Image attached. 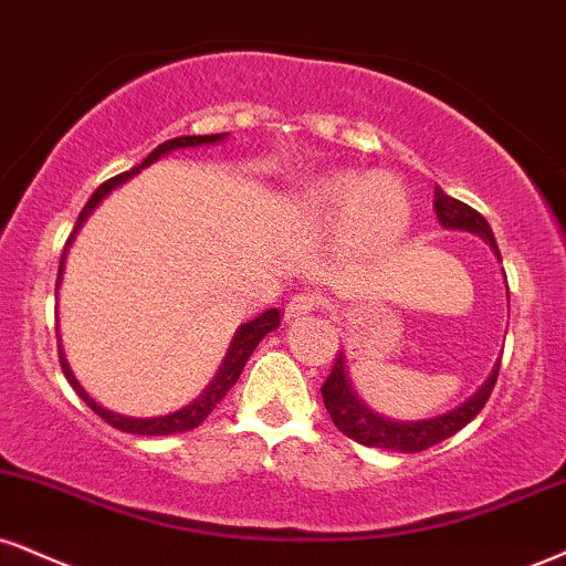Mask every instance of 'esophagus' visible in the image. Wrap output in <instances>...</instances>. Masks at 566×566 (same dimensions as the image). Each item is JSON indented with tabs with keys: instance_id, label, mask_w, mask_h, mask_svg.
<instances>
[{
	"instance_id": "obj_1",
	"label": "esophagus",
	"mask_w": 566,
	"mask_h": 566,
	"mask_svg": "<svg viewBox=\"0 0 566 566\" xmlns=\"http://www.w3.org/2000/svg\"><path fill=\"white\" fill-rule=\"evenodd\" d=\"M318 305H322V297H316L313 292H301V295H295L292 301L287 303V308H284V318H301V316H308L311 311H316Z\"/></svg>"
}]
</instances>
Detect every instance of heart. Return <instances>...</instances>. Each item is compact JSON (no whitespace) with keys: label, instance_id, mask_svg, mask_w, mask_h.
I'll return each mask as SVG.
<instances>
[{"label":"heart","instance_id":"heart-1","mask_svg":"<svg viewBox=\"0 0 566 566\" xmlns=\"http://www.w3.org/2000/svg\"><path fill=\"white\" fill-rule=\"evenodd\" d=\"M305 216L345 218V242L356 253L377 255L395 248L411 227L413 206L395 176L339 171L311 184L301 197Z\"/></svg>","mask_w":566,"mask_h":566}]
</instances>
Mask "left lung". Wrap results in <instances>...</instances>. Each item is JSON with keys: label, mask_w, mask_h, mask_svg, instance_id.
I'll return each mask as SVG.
<instances>
[{"label": "left lung", "mask_w": 566, "mask_h": 566, "mask_svg": "<svg viewBox=\"0 0 566 566\" xmlns=\"http://www.w3.org/2000/svg\"><path fill=\"white\" fill-rule=\"evenodd\" d=\"M434 213H438V221L446 229H459L469 231V234H478L501 261V250L499 244H495L493 229H490V223L478 213V210L469 208L467 202L455 200L451 195H446L440 187H434ZM499 366L501 358L495 360L493 371L488 374V379L480 385V390L469 400H464V403L440 413V417L417 421L387 419L382 413H377L374 408L366 406L364 400H360V395L356 392V387H353V379L348 377V366H345L343 350H339V356L335 360V369L326 377L322 395L326 411H329L335 427L343 434H348L350 440L369 448H382V451L419 453L424 451V448H432L438 446V442L448 440L459 430H464L469 421L478 417L482 408H485L490 392H493L495 379H499Z\"/></svg>", "instance_id": "obj_1"}]
</instances>
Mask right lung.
<instances>
[{"instance_id":"1","label":"right lung","mask_w":566,"mask_h":566,"mask_svg":"<svg viewBox=\"0 0 566 566\" xmlns=\"http://www.w3.org/2000/svg\"><path fill=\"white\" fill-rule=\"evenodd\" d=\"M229 134H206V136H176V139H168L163 142V145H158L153 149V153L147 155L145 160L139 163V166H134L132 171L126 174H118L113 176L111 181H105L102 187L94 192L92 197H88V202L84 206V210L78 213V221H76V229H73V234L67 237V244L63 250V258H60V271H57V287H54V292H60V284H63V274H65V261H67V250H71L73 240H76V234L81 231V227L88 221V216L94 213V210L99 208V202L105 200L107 195L113 192L115 187H120V184H126L132 176H136L142 171V168L153 166L155 160H160L163 155L174 153V149H187V147H202V145H216V142H223L227 139ZM279 322H282V313H279V308H269L265 313H261V316L253 318V322L248 324H240L237 326L234 337H231L229 348H227V356H223L221 366H218L216 377L210 379V385L202 390L197 398L192 400V403H187L184 408H179V411H171V413H163V417H124V413H115L111 411V408L99 406L97 400L88 395L84 387H81V382L76 379V374H73L71 364H67L65 358V350H63V343H60V335H57V348H60V366H63V374L65 379L71 382L73 390L78 392V398L84 400V403L92 408L97 417H102L107 421V424L115 427V430L120 432H132V434H174V432H189L195 430L197 424H202V421L208 419V413L213 411V408L221 403L223 398H227V392L231 390V387L237 385V379H240V374L244 369V364H248V358L253 356V350L258 348V343L269 335V332H274Z\"/></svg>"}]
</instances>
